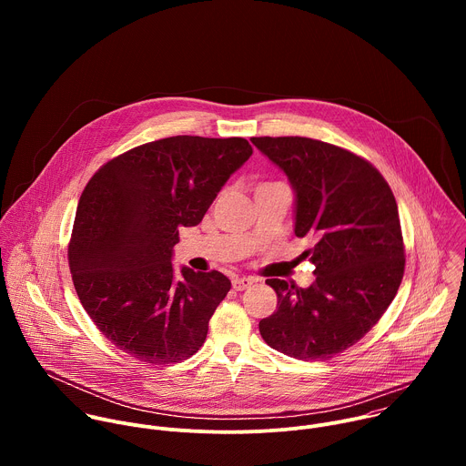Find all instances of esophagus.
<instances>
[{
    "mask_svg": "<svg viewBox=\"0 0 466 466\" xmlns=\"http://www.w3.org/2000/svg\"><path fill=\"white\" fill-rule=\"evenodd\" d=\"M254 282H256V280L250 279V277H236V279H232V288H234L236 291H243V289L250 288Z\"/></svg>",
    "mask_w": 466,
    "mask_h": 466,
    "instance_id": "obj_1",
    "label": "esophagus"
}]
</instances>
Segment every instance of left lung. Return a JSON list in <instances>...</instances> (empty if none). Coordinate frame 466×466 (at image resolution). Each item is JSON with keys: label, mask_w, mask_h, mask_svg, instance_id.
<instances>
[{"label": "left lung", "mask_w": 466, "mask_h": 466, "mask_svg": "<svg viewBox=\"0 0 466 466\" xmlns=\"http://www.w3.org/2000/svg\"><path fill=\"white\" fill-rule=\"evenodd\" d=\"M252 144L295 189L297 238L315 241L304 252L315 265L309 288L265 280L279 306L259 320V334L297 360L334 358L367 334L400 288L406 256L394 195L370 162L343 147L302 137Z\"/></svg>", "instance_id": "1"}]
</instances>
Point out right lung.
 Masks as SVG:
<instances>
[{
    "instance_id": "1",
    "label": "right lung",
    "mask_w": 466,
    "mask_h": 466,
    "mask_svg": "<svg viewBox=\"0 0 466 466\" xmlns=\"http://www.w3.org/2000/svg\"><path fill=\"white\" fill-rule=\"evenodd\" d=\"M250 155L245 138L171 137L108 160L88 180L68 261L83 308L119 350L167 365L203 347L230 280L187 268L177 279L173 247Z\"/></svg>"
}]
</instances>
